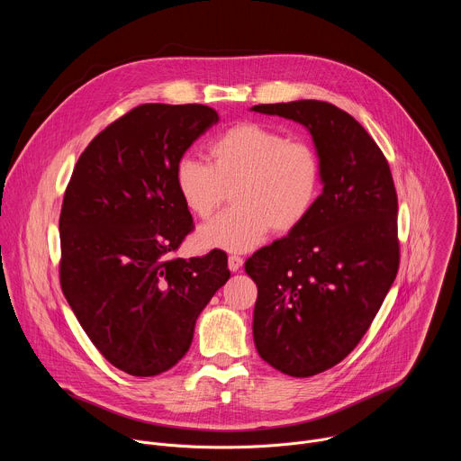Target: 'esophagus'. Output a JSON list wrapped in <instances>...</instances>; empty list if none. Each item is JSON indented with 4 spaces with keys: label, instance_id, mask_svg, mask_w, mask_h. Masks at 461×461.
<instances>
[{
    "label": "esophagus",
    "instance_id": "esophagus-1",
    "mask_svg": "<svg viewBox=\"0 0 461 461\" xmlns=\"http://www.w3.org/2000/svg\"><path fill=\"white\" fill-rule=\"evenodd\" d=\"M242 257H239V255H230L228 257V268L231 270V272H239L240 268H242Z\"/></svg>",
    "mask_w": 461,
    "mask_h": 461
}]
</instances>
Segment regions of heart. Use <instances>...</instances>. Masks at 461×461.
Instances as JSON below:
<instances>
[{
	"instance_id": "heart-1",
	"label": "heart",
	"mask_w": 461,
	"mask_h": 461,
	"mask_svg": "<svg viewBox=\"0 0 461 461\" xmlns=\"http://www.w3.org/2000/svg\"><path fill=\"white\" fill-rule=\"evenodd\" d=\"M208 153L210 164L182 157L173 173L182 204L199 219H210L233 189L235 208L196 231L194 240L204 249L249 251L270 230H297L319 201L322 167L317 151L276 129L253 122L233 125Z\"/></svg>"
}]
</instances>
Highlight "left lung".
Masks as SVG:
<instances>
[{"mask_svg":"<svg viewBox=\"0 0 461 461\" xmlns=\"http://www.w3.org/2000/svg\"><path fill=\"white\" fill-rule=\"evenodd\" d=\"M251 111L301 123L322 167L308 219L244 265L258 292V356L283 374L310 377L356 348L396 279V187L377 144L339 107L297 100Z\"/></svg>","mask_w":461,"mask_h":461,"instance_id":"left-lung-1","label":"left lung"}]
</instances>
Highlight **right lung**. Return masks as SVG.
Segmentation results:
<instances>
[{
  "label": "right lung",
  "mask_w": 461,
  "mask_h": 461,
  "mask_svg": "<svg viewBox=\"0 0 461 461\" xmlns=\"http://www.w3.org/2000/svg\"><path fill=\"white\" fill-rule=\"evenodd\" d=\"M217 122V111L201 104L139 105L86 148L65 191L63 295L100 354L129 375L175 366L230 279L222 249L169 257L193 226L175 166Z\"/></svg>",
  "instance_id": "1"
}]
</instances>
